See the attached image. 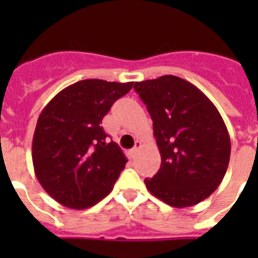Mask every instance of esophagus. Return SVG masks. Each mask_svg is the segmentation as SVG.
Returning <instances> with one entry per match:
<instances>
[{
	"instance_id": "esophagus-1",
	"label": "esophagus",
	"mask_w": 258,
	"mask_h": 258,
	"mask_svg": "<svg viewBox=\"0 0 258 258\" xmlns=\"http://www.w3.org/2000/svg\"><path fill=\"white\" fill-rule=\"evenodd\" d=\"M141 146H142V143L140 142V141H136V145H134V147L133 149H132V151H131V154H132V156H136V154L137 152H138V150L141 149Z\"/></svg>"
}]
</instances>
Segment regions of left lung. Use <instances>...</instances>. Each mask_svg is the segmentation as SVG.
Returning <instances> with one entry per match:
<instances>
[{"label": "left lung", "mask_w": 258, "mask_h": 258, "mask_svg": "<svg viewBox=\"0 0 258 258\" xmlns=\"http://www.w3.org/2000/svg\"><path fill=\"white\" fill-rule=\"evenodd\" d=\"M154 121L160 169L146 187L174 208H186L214 192L230 161V136L222 116L202 90L165 75L134 84Z\"/></svg>", "instance_id": "1"}]
</instances>
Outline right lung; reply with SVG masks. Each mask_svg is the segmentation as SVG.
Returning <instances> with one entry per match:
<instances>
[{
    "label": "right lung",
    "mask_w": 258,
    "mask_h": 258,
    "mask_svg": "<svg viewBox=\"0 0 258 258\" xmlns=\"http://www.w3.org/2000/svg\"><path fill=\"white\" fill-rule=\"evenodd\" d=\"M133 83L89 79L59 92L40 113L32 141L35 174L54 200L85 209L112 190L127 159L101 126Z\"/></svg>",
    "instance_id": "1"
}]
</instances>
